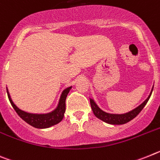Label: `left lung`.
<instances>
[{
	"instance_id": "left-lung-1",
	"label": "left lung",
	"mask_w": 160,
	"mask_h": 160,
	"mask_svg": "<svg viewBox=\"0 0 160 160\" xmlns=\"http://www.w3.org/2000/svg\"><path fill=\"white\" fill-rule=\"evenodd\" d=\"M152 91H153V88L151 89V93H150L149 97H147V99L139 105L137 108H135L133 110L130 111L128 113H123V114H113V113H106L105 111L101 110L99 107L97 106V104L95 103V101L92 99H90V104H91V108L92 109V112H93L94 115L97 117V118L101 119V121L106 122V123H109V124H113V125H122L125 124V123H127L130 121H131L132 119H134L138 113L142 111V109H143L144 106L146 105V104L147 103L148 100L150 99L151 97V93H152Z\"/></svg>"
}]
</instances>
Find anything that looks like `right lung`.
<instances>
[{
  "label": "right lung",
  "instance_id": "obj_1",
  "mask_svg": "<svg viewBox=\"0 0 160 160\" xmlns=\"http://www.w3.org/2000/svg\"><path fill=\"white\" fill-rule=\"evenodd\" d=\"M71 88H72V87H69V88H67L66 89L63 90L62 94H61L58 106L56 107V109L55 110H53L51 113H44V114L30 113L21 110L13 102V101L11 99L10 95H9V92H8V89H7V94H8V97H9L11 105H12L14 110L16 111V113L18 114L21 118L23 119L26 123H28L29 125L34 126L35 128L45 129L49 128L52 126H55V125L58 124L59 122L63 120L65 109H66L65 101H66L67 96L70 92Z\"/></svg>",
  "mask_w": 160,
  "mask_h": 160
}]
</instances>
